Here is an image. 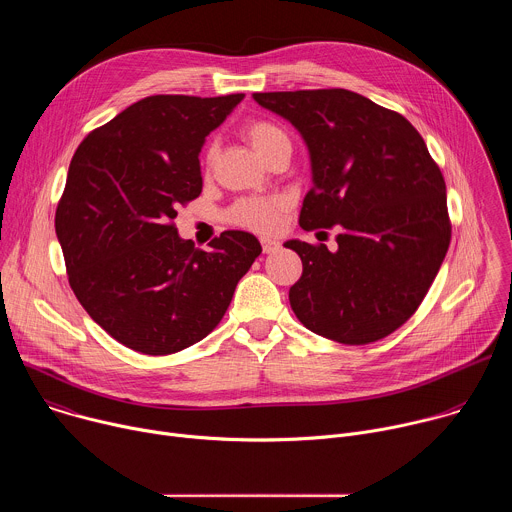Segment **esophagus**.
I'll list each match as a JSON object with an SVG mask.
<instances>
[{"label":"esophagus","instance_id":"obj_1","mask_svg":"<svg viewBox=\"0 0 512 512\" xmlns=\"http://www.w3.org/2000/svg\"><path fill=\"white\" fill-rule=\"evenodd\" d=\"M279 241H275V239H269V237H265V239H261V247H263V253H267V255H271V253H275L277 249H279Z\"/></svg>","mask_w":512,"mask_h":512}]
</instances>
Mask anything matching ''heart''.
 I'll list each match as a JSON object with an SVG mask.
<instances>
[{"label": "heart", "instance_id": "heart-1", "mask_svg": "<svg viewBox=\"0 0 512 512\" xmlns=\"http://www.w3.org/2000/svg\"><path fill=\"white\" fill-rule=\"evenodd\" d=\"M243 135L263 160L277 148V145L289 143L285 131L279 125H275L271 121H265V119L249 121L243 127ZM210 164H212V150H208L204 154L206 170L210 168ZM279 214H281V202L277 198L249 196V198L237 200L229 208L227 218H229V223H233L237 227H243L247 231L271 233L279 225Z\"/></svg>", "mask_w": 512, "mask_h": 512}]
</instances>
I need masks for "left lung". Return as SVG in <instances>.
I'll return each instance as SVG.
<instances>
[{"instance_id":"8db88e82","label":"left lung","mask_w":512,"mask_h":512,"mask_svg":"<svg viewBox=\"0 0 512 512\" xmlns=\"http://www.w3.org/2000/svg\"><path fill=\"white\" fill-rule=\"evenodd\" d=\"M294 125L314 186L304 231L338 227V249L287 241L304 265L289 304L312 332L371 344L423 302L452 239L446 182L419 131L397 111L346 89L253 93Z\"/></svg>"}]
</instances>
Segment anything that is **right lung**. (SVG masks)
I'll list each match as a JSON object with an SVG mask.
<instances>
[{
	"label": "right lung",
	"mask_w": 512,
	"mask_h": 512,
	"mask_svg": "<svg viewBox=\"0 0 512 512\" xmlns=\"http://www.w3.org/2000/svg\"><path fill=\"white\" fill-rule=\"evenodd\" d=\"M243 97H145L93 129L70 160L54 216L68 283L135 352L166 356L208 336L261 253L245 231L221 233L206 253L174 225L178 206L202 192L204 137Z\"/></svg>",
	"instance_id": "1"
}]
</instances>
